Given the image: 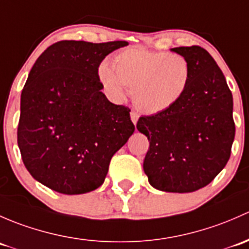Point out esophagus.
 <instances>
[{"label":"esophagus","mask_w":249,"mask_h":249,"mask_svg":"<svg viewBox=\"0 0 249 249\" xmlns=\"http://www.w3.org/2000/svg\"><path fill=\"white\" fill-rule=\"evenodd\" d=\"M130 120H132V122H133V124H137L138 120H139V115H138L137 112L132 111V112H130Z\"/></svg>","instance_id":"34e87169"}]
</instances>
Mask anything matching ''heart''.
I'll return each instance as SVG.
<instances>
[{"label": "heart", "mask_w": 249, "mask_h": 249, "mask_svg": "<svg viewBox=\"0 0 249 249\" xmlns=\"http://www.w3.org/2000/svg\"><path fill=\"white\" fill-rule=\"evenodd\" d=\"M98 78L110 98L116 102L124 101L127 87H132L135 107L152 115L180 101L189 83L191 68L178 53L135 47L117 53L110 66L102 63Z\"/></svg>", "instance_id": "1"}]
</instances>
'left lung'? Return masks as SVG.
<instances>
[{
  "mask_svg": "<svg viewBox=\"0 0 249 249\" xmlns=\"http://www.w3.org/2000/svg\"><path fill=\"white\" fill-rule=\"evenodd\" d=\"M189 63L191 78L180 101L140 117L150 142L143 171L153 188L191 193L207 186L229 160L235 138L232 94L216 61L200 47L170 49Z\"/></svg>",
  "mask_w": 249,
  "mask_h": 249,
  "instance_id": "1",
  "label": "left lung"
}]
</instances>
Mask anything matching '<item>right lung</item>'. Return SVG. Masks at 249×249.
Segmentation results:
<instances>
[{
  "instance_id": "right-lung-1",
  "label": "right lung",
  "mask_w": 249,
  "mask_h": 249,
  "mask_svg": "<svg viewBox=\"0 0 249 249\" xmlns=\"http://www.w3.org/2000/svg\"><path fill=\"white\" fill-rule=\"evenodd\" d=\"M128 45L62 40L49 47L31 68L21 92L18 145L32 178L68 196L103 184L112 156L135 127L130 110L102 92L98 67Z\"/></svg>"
}]
</instances>
